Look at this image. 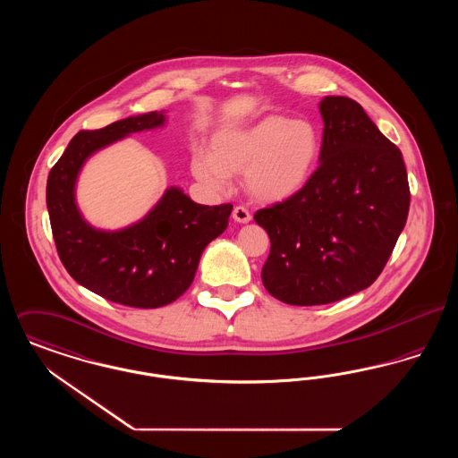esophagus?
<instances>
[{
	"instance_id": "34e87169",
	"label": "esophagus",
	"mask_w": 458,
	"mask_h": 458,
	"mask_svg": "<svg viewBox=\"0 0 458 458\" xmlns=\"http://www.w3.org/2000/svg\"><path fill=\"white\" fill-rule=\"evenodd\" d=\"M232 216H233V219H235L237 223H249V221L252 219L250 213H249V209H247V208H243V206H237V208L233 209Z\"/></svg>"
}]
</instances>
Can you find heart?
Returning a JSON list of instances; mask_svg holds the SVG:
<instances>
[{
    "mask_svg": "<svg viewBox=\"0 0 458 458\" xmlns=\"http://www.w3.org/2000/svg\"><path fill=\"white\" fill-rule=\"evenodd\" d=\"M321 149V131L310 120L267 114L252 125L216 133L213 153L194 154L192 172L218 192L230 187L232 174H243L245 189L254 199L282 202L309 183Z\"/></svg>",
    "mask_w": 458,
    "mask_h": 458,
    "instance_id": "b5f03b06",
    "label": "heart"
}]
</instances>
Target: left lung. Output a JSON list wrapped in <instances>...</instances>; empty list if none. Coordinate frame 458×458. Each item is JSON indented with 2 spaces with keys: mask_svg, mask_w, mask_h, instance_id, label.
<instances>
[{
  "mask_svg": "<svg viewBox=\"0 0 458 458\" xmlns=\"http://www.w3.org/2000/svg\"><path fill=\"white\" fill-rule=\"evenodd\" d=\"M319 111L321 165L297 196L254 215L271 240L262 284L290 305L331 304L374 284L411 206L402 153L364 108L327 96Z\"/></svg>",
  "mask_w": 458,
  "mask_h": 458,
  "instance_id": "1",
  "label": "left lung"
}]
</instances>
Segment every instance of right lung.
I'll return each instance as SVG.
<instances>
[{"instance_id": "obj_1", "label": "right lung", "mask_w": 458, "mask_h": 458, "mask_svg": "<svg viewBox=\"0 0 458 458\" xmlns=\"http://www.w3.org/2000/svg\"><path fill=\"white\" fill-rule=\"evenodd\" d=\"M166 116L151 111L99 131H79L51 168L46 204L53 239L77 284L116 304L156 309L172 304L194 282L202 250L219 237L232 204L202 206L170 187L153 209L123 230L90 226L75 204V182L90 154L135 131L161 127Z\"/></svg>"}]
</instances>
